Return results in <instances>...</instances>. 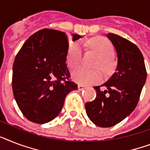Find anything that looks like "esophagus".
I'll use <instances>...</instances> for the list:
<instances>
[{
	"mask_svg": "<svg viewBox=\"0 0 150 150\" xmlns=\"http://www.w3.org/2000/svg\"><path fill=\"white\" fill-rule=\"evenodd\" d=\"M78 88H79V91H81V90H83L85 88V86H82V85H79L78 86Z\"/></svg>",
	"mask_w": 150,
	"mask_h": 150,
	"instance_id": "obj_1",
	"label": "esophagus"
}]
</instances>
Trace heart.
Instances as JSON below:
<instances>
[{
  "mask_svg": "<svg viewBox=\"0 0 150 150\" xmlns=\"http://www.w3.org/2000/svg\"><path fill=\"white\" fill-rule=\"evenodd\" d=\"M90 49L100 55V58L96 67H101L105 71H110L112 67V58L115 48L109 40L103 37L94 38L87 42ZM82 49L79 43L71 44L67 58V64L71 69L77 67L81 62ZM72 78L78 83L82 85L98 83L102 80L103 74L97 69H88L86 68H78L72 72Z\"/></svg>",
  "mask_w": 150,
  "mask_h": 150,
  "instance_id": "b5f03b06",
  "label": "heart"
}]
</instances>
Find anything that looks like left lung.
Masks as SVG:
<instances>
[{"label": "left lung", "instance_id": "8db88e82", "mask_svg": "<svg viewBox=\"0 0 150 150\" xmlns=\"http://www.w3.org/2000/svg\"><path fill=\"white\" fill-rule=\"evenodd\" d=\"M106 36L117 53V67L106 82L95 86L96 98L85 105L89 119L99 127H112L132 113L147 75L143 56L135 44L112 33ZM101 86L106 90H101Z\"/></svg>", "mask_w": 150, "mask_h": 150}]
</instances>
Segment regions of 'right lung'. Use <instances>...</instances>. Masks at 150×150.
I'll use <instances>...</instances> for the list:
<instances>
[{"label":"right lung","mask_w":150,"mask_h":150,"mask_svg":"<svg viewBox=\"0 0 150 150\" xmlns=\"http://www.w3.org/2000/svg\"><path fill=\"white\" fill-rule=\"evenodd\" d=\"M80 38L72 35V41ZM68 41L64 32L42 29L31 35L16 55L12 89L19 109L29 121H52L60 113L67 95L78 89L77 84L69 80Z\"/></svg>","instance_id":"obj_1"}]
</instances>
